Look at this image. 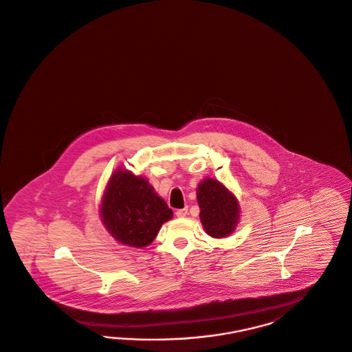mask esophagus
Instances as JSON below:
<instances>
[{
  "label": "esophagus",
  "instance_id": "34e87169",
  "mask_svg": "<svg viewBox=\"0 0 352 352\" xmlns=\"http://www.w3.org/2000/svg\"><path fill=\"white\" fill-rule=\"evenodd\" d=\"M187 212H188V208L186 206V208H182V209H178L177 212H175V214H177V217H179V219H182V217H186V214H187Z\"/></svg>",
  "mask_w": 352,
  "mask_h": 352
}]
</instances>
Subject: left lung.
<instances>
[{
    "mask_svg": "<svg viewBox=\"0 0 352 352\" xmlns=\"http://www.w3.org/2000/svg\"><path fill=\"white\" fill-rule=\"evenodd\" d=\"M196 195L206 234L213 238L229 236L239 221L241 210L236 197L222 183L212 178L199 183Z\"/></svg>",
    "mask_w": 352,
    "mask_h": 352,
    "instance_id": "1",
    "label": "left lung"
}]
</instances>
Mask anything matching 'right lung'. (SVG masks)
I'll list each match as a JSON object with an SVG mask.
<instances>
[{
    "label": "right lung",
    "mask_w": 352,
    "mask_h": 352,
    "mask_svg": "<svg viewBox=\"0 0 352 352\" xmlns=\"http://www.w3.org/2000/svg\"><path fill=\"white\" fill-rule=\"evenodd\" d=\"M100 214L116 241L142 248L153 242L162 223L173 217V210L143 177L118 169L110 177Z\"/></svg>",
    "instance_id": "add662e5"
}]
</instances>
